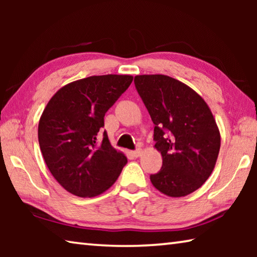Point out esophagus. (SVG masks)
<instances>
[{"label": "esophagus", "instance_id": "obj_1", "mask_svg": "<svg viewBox=\"0 0 257 257\" xmlns=\"http://www.w3.org/2000/svg\"><path fill=\"white\" fill-rule=\"evenodd\" d=\"M133 154H134L135 158H139V156H142L143 151H142L141 149H138V150H136V151H134Z\"/></svg>", "mask_w": 257, "mask_h": 257}]
</instances>
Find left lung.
<instances>
[{"instance_id": "left-lung-1", "label": "left lung", "mask_w": 257, "mask_h": 257, "mask_svg": "<svg viewBox=\"0 0 257 257\" xmlns=\"http://www.w3.org/2000/svg\"><path fill=\"white\" fill-rule=\"evenodd\" d=\"M135 86L155 124L154 146L162 155L152 184L167 196H187L215 167L221 136L214 116L201 95L172 77L138 75Z\"/></svg>"}]
</instances>
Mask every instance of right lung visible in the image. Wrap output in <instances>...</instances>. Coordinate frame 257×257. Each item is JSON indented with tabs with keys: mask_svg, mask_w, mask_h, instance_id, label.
<instances>
[{
	"mask_svg": "<svg viewBox=\"0 0 257 257\" xmlns=\"http://www.w3.org/2000/svg\"><path fill=\"white\" fill-rule=\"evenodd\" d=\"M134 79L130 75L92 76L61 87L38 123V142L52 176L72 195L95 197L114 184L127 158L97 134L104 115Z\"/></svg>",
	"mask_w": 257,
	"mask_h": 257,
	"instance_id": "add662e5",
	"label": "right lung"
}]
</instances>
